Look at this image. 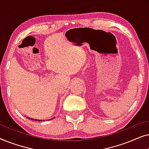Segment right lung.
<instances>
[{
  "label": "right lung",
  "mask_w": 149,
  "mask_h": 149,
  "mask_svg": "<svg viewBox=\"0 0 149 149\" xmlns=\"http://www.w3.org/2000/svg\"><path fill=\"white\" fill-rule=\"evenodd\" d=\"M28 119H31V120H34V119H30V118H29V117H28ZM54 118H55V117H54ZM54 118H52V119H54ZM51 120V119H50ZM35 121H36V119H35ZM36 121H37V119H36ZM38 121H40V120H38ZM42 121H44V120H42Z\"/></svg>",
  "instance_id": "obj_1"
}]
</instances>
